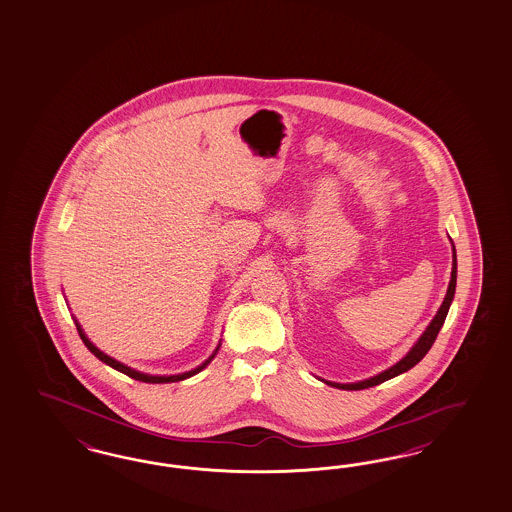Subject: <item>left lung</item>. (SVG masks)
<instances>
[{
	"label": "left lung",
	"mask_w": 512,
	"mask_h": 512,
	"mask_svg": "<svg viewBox=\"0 0 512 512\" xmlns=\"http://www.w3.org/2000/svg\"><path fill=\"white\" fill-rule=\"evenodd\" d=\"M456 278H458V261H456V247H454L452 280H450V285H448V291H446L444 302H442V306L439 308L437 316L433 318V321L429 323V327L425 329V333H423L422 338L416 342V346H414L410 352L406 353V357H403L397 365H393V367L388 369V371L380 372L378 376H374L371 380H365V382H359V384H333V382H325V384L335 386V388L338 389H353V391H357V389L372 388V386H378V384L386 382L389 378L399 376V374H403V372L408 371V369H412L414 365H418V363L422 361L423 357H425V353L431 350L433 342L437 340V335H439V331H441V327L444 325V319H446V314H448V310H450V304H452V300H454V293H456Z\"/></svg>",
	"instance_id": "left-lung-1"
}]
</instances>
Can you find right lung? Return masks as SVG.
I'll use <instances>...</instances> for the list:
<instances>
[{
    "label": "right lung",
    "instance_id": "add662e5",
    "mask_svg": "<svg viewBox=\"0 0 512 512\" xmlns=\"http://www.w3.org/2000/svg\"><path fill=\"white\" fill-rule=\"evenodd\" d=\"M77 331H79V336H81V340L85 342V346L89 348L90 352L94 353L100 361H104L106 365H109V367H113V369H117L119 372H123V374H126V376H130V378H134V380H140V382H147V384H168V382H179V380H185V378H191L193 374H196V372L202 371L210 361H212L213 357H215V353H213L212 357L202 365V367H198V369H194V371L191 372H185V374H177V376H147V374H141V372L134 371V369H128L126 365H123V363H119V361H115V359H111L109 355H106V353L100 352L92 342H90L89 338L87 336L83 335V331H81V327L77 325Z\"/></svg>",
    "mask_w": 512,
    "mask_h": 512
}]
</instances>
